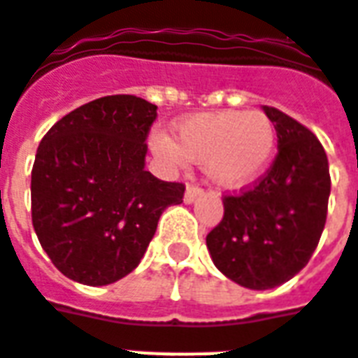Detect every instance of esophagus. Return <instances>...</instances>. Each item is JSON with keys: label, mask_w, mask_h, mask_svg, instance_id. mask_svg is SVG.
I'll return each instance as SVG.
<instances>
[{"label": "esophagus", "mask_w": 358, "mask_h": 358, "mask_svg": "<svg viewBox=\"0 0 358 358\" xmlns=\"http://www.w3.org/2000/svg\"><path fill=\"white\" fill-rule=\"evenodd\" d=\"M205 192H203L201 187L199 186H194V184H189V186L186 187V194H184V201L186 203H194L199 195H203Z\"/></svg>", "instance_id": "1"}]
</instances>
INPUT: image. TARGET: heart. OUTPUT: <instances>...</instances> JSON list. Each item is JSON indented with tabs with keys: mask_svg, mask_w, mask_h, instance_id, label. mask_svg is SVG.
<instances>
[{
	"mask_svg": "<svg viewBox=\"0 0 358 358\" xmlns=\"http://www.w3.org/2000/svg\"><path fill=\"white\" fill-rule=\"evenodd\" d=\"M176 143L163 134L151 138V148L163 161L184 159L205 163L217 186L241 189L263 176L276 151V128L263 113L220 110L194 115L174 126Z\"/></svg>",
	"mask_w": 358,
	"mask_h": 358,
	"instance_id": "obj_1",
	"label": "heart"
}]
</instances>
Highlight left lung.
<instances>
[{
	"mask_svg": "<svg viewBox=\"0 0 358 358\" xmlns=\"http://www.w3.org/2000/svg\"><path fill=\"white\" fill-rule=\"evenodd\" d=\"M278 155L255 186L224 195V217L209 234L213 263L249 289H270L307 266L322 236L330 171L322 143L307 126L274 107Z\"/></svg>",
	"mask_w": 358,
	"mask_h": 358,
	"instance_id": "left-lung-1",
	"label": "left lung"
}]
</instances>
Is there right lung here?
Listing matches in <instances>:
<instances>
[{"mask_svg":"<svg viewBox=\"0 0 358 358\" xmlns=\"http://www.w3.org/2000/svg\"><path fill=\"white\" fill-rule=\"evenodd\" d=\"M157 105L105 95L71 110L43 136L32 166V224L66 278L107 285L130 274L163 210L186 186L145 171Z\"/></svg>","mask_w":358,"mask_h":358,"instance_id":"add662e5","label":"right lung"}]
</instances>
